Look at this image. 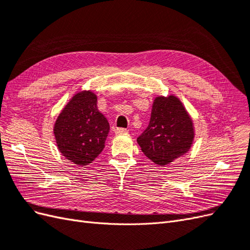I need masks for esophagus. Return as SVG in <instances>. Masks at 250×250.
Instances as JSON below:
<instances>
[{
  "label": "esophagus",
  "instance_id": "esophagus-1",
  "mask_svg": "<svg viewBox=\"0 0 250 250\" xmlns=\"http://www.w3.org/2000/svg\"><path fill=\"white\" fill-rule=\"evenodd\" d=\"M128 130L126 129V128H117V129L115 130V133L116 134H122V133H126Z\"/></svg>",
  "mask_w": 250,
  "mask_h": 250
}]
</instances>
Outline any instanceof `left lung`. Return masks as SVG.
Wrapping results in <instances>:
<instances>
[{
    "label": "left lung",
    "mask_w": 250,
    "mask_h": 250,
    "mask_svg": "<svg viewBox=\"0 0 250 250\" xmlns=\"http://www.w3.org/2000/svg\"><path fill=\"white\" fill-rule=\"evenodd\" d=\"M194 140L193 122L176 97H157L150 122L138 138L142 151L157 165H167L187 153Z\"/></svg>",
    "instance_id": "obj_1"
}]
</instances>
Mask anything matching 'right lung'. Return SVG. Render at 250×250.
Returning a JSON list of instances; mask_svg holds the SVG:
<instances>
[{
	"instance_id": "add662e5",
	"label": "right lung",
	"mask_w": 250,
	"mask_h": 250,
	"mask_svg": "<svg viewBox=\"0 0 250 250\" xmlns=\"http://www.w3.org/2000/svg\"><path fill=\"white\" fill-rule=\"evenodd\" d=\"M109 124L97 107L92 92L75 95L60 112L54 134L60 152L79 166L92 163L105 146Z\"/></svg>"
}]
</instances>
